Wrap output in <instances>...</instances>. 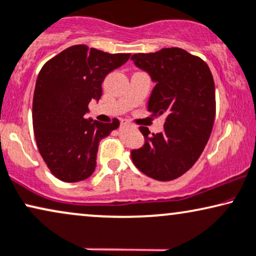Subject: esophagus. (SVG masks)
Here are the masks:
<instances>
[{
	"instance_id": "34e87169",
	"label": "esophagus",
	"mask_w": 256,
	"mask_h": 256,
	"mask_svg": "<svg viewBox=\"0 0 256 256\" xmlns=\"http://www.w3.org/2000/svg\"><path fill=\"white\" fill-rule=\"evenodd\" d=\"M122 125H128V122H124V120H122Z\"/></svg>"
}]
</instances>
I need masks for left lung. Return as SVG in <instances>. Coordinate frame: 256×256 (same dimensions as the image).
Returning a JSON list of instances; mask_svg holds the SVG:
<instances>
[{
	"instance_id": "8db88e82",
	"label": "left lung",
	"mask_w": 256,
	"mask_h": 256,
	"mask_svg": "<svg viewBox=\"0 0 256 256\" xmlns=\"http://www.w3.org/2000/svg\"><path fill=\"white\" fill-rule=\"evenodd\" d=\"M131 60L156 82L148 111L166 117L164 130L151 137L148 128H139L145 143L131 151L132 162L151 178L174 180L196 163L212 134L216 111L212 74L200 58L177 47L134 54Z\"/></svg>"
}]
</instances>
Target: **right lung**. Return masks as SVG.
Here are the masks:
<instances>
[{"mask_svg": "<svg viewBox=\"0 0 256 256\" xmlns=\"http://www.w3.org/2000/svg\"><path fill=\"white\" fill-rule=\"evenodd\" d=\"M130 54H110L76 44L44 64L33 98V128L41 157L62 182L84 180L94 172L99 142L119 126L85 119L102 84Z\"/></svg>", "mask_w": 256, "mask_h": 256, "instance_id": "obj_1", "label": "right lung"}]
</instances>
